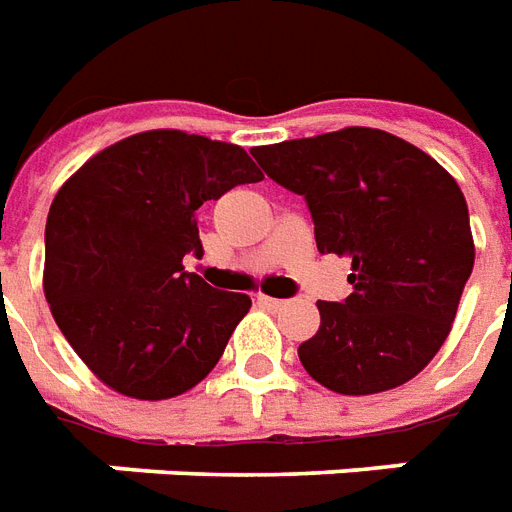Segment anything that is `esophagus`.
Segmentation results:
<instances>
[{"label": "esophagus", "mask_w": 512, "mask_h": 512, "mask_svg": "<svg viewBox=\"0 0 512 512\" xmlns=\"http://www.w3.org/2000/svg\"><path fill=\"white\" fill-rule=\"evenodd\" d=\"M261 307H267V310H283L286 307V299H275V297H267V294H259L256 297Z\"/></svg>", "instance_id": "1"}]
</instances>
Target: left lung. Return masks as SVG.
I'll return each mask as SVG.
<instances>
[{
    "mask_svg": "<svg viewBox=\"0 0 512 512\" xmlns=\"http://www.w3.org/2000/svg\"><path fill=\"white\" fill-rule=\"evenodd\" d=\"M261 169L305 197L321 253L351 259L345 302H318L299 361L348 397L416 378L451 332L475 264L459 183L402 137L348 126L253 148Z\"/></svg>",
    "mask_w": 512,
    "mask_h": 512,
    "instance_id": "8db88e82",
    "label": "left lung"
}]
</instances>
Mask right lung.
<instances>
[{
	"mask_svg": "<svg viewBox=\"0 0 512 512\" xmlns=\"http://www.w3.org/2000/svg\"><path fill=\"white\" fill-rule=\"evenodd\" d=\"M259 180L240 145L153 129L91 156L59 188L45 224V299L105 386L156 402L218 364L251 297L207 286L183 256H202L199 207Z\"/></svg>",
	"mask_w": 512,
	"mask_h": 512,
	"instance_id": "1",
	"label": "right lung"
}]
</instances>
